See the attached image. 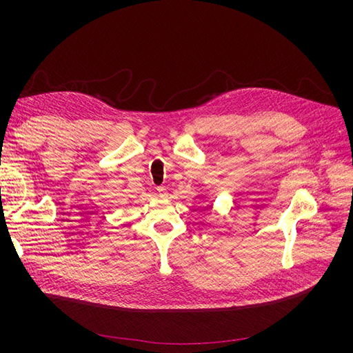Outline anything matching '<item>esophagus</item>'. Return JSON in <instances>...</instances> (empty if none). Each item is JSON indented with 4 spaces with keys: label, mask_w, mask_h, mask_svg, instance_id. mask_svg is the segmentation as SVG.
I'll return each mask as SVG.
<instances>
[{
    "label": "esophagus",
    "mask_w": 353,
    "mask_h": 353,
    "mask_svg": "<svg viewBox=\"0 0 353 353\" xmlns=\"http://www.w3.org/2000/svg\"><path fill=\"white\" fill-rule=\"evenodd\" d=\"M157 193H159V196H160V197H167V196H169V193H167V189H165V188H163V186L157 188Z\"/></svg>",
    "instance_id": "obj_1"
}]
</instances>
